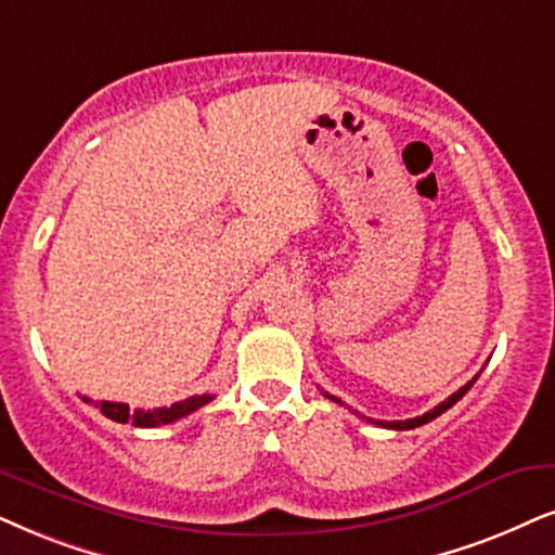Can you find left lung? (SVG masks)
Wrapping results in <instances>:
<instances>
[{
    "label": "left lung",
    "instance_id": "obj_1",
    "mask_svg": "<svg viewBox=\"0 0 555 555\" xmlns=\"http://www.w3.org/2000/svg\"><path fill=\"white\" fill-rule=\"evenodd\" d=\"M476 378H479V374H476V376H474L472 382H468V384H464V387H461L459 391H453V395L448 397L446 402H440L438 406H433L430 412H425V415H420V417H412V420H395V423H387V420H369V423H374V425H378V427H389V430H412V427H420V425L430 423V420H435V417H438V415H443L446 410H451V406H453L455 402H459V399L464 397L468 389L474 387V382H476ZM325 397H327V399H333V402L343 404L340 399H335L333 395H325Z\"/></svg>",
    "mask_w": 555,
    "mask_h": 555
}]
</instances>
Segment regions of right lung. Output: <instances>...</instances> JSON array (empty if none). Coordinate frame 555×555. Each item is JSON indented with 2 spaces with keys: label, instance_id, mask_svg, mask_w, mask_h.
Returning <instances> with one entry per match:
<instances>
[{
  "label": "right lung",
  "instance_id": "1",
  "mask_svg": "<svg viewBox=\"0 0 555 555\" xmlns=\"http://www.w3.org/2000/svg\"><path fill=\"white\" fill-rule=\"evenodd\" d=\"M212 395H194L184 399V402H177L171 406H156V410H135L132 412L128 404L122 402H96L94 406H100L102 415H107L115 423H132L135 427H158V425H168L177 423V420L192 415V412L205 406L207 402H212ZM83 402H91L89 397H83Z\"/></svg>",
  "mask_w": 555,
  "mask_h": 555
}]
</instances>
